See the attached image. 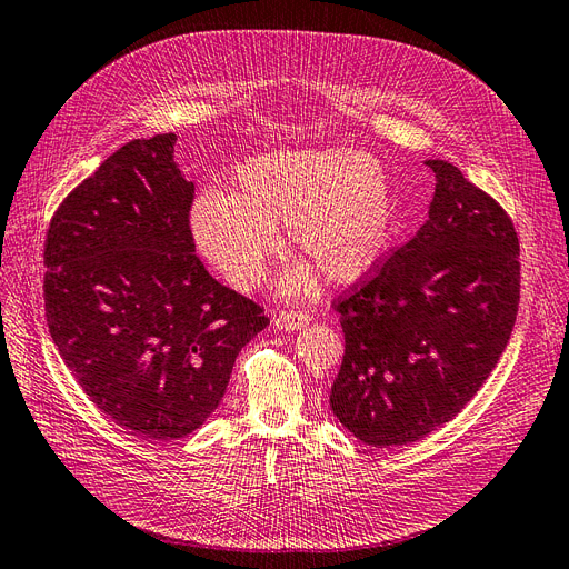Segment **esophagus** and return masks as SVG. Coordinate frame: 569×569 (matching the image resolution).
<instances>
[{"mask_svg": "<svg viewBox=\"0 0 569 569\" xmlns=\"http://www.w3.org/2000/svg\"><path fill=\"white\" fill-rule=\"evenodd\" d=\"M311 320V313L305 309H286L274 318V326L279 330H300Z\"/></svg>", "mask_w": 569, "mask_h": 569, "instance_id": "1", "label": "esophagus"}]
</instances>
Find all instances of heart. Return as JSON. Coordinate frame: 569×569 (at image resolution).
Listing matches in <instances>:
<instances>
[{
	"label": "heart",
	"mask_w": 569,
	"mask_h": 569,
	"mask_svg": "<svg viewBox=\"0 0 569 569\" xmlns=\"http://www.w3.org/2000/svg\"><path fill=\"white\" fill-rule=\"evenodd\" d=\"M320 274L351 283L377 269L392 239V197L379 160L343 151H277L243 162L234 190H209L192 207L200 251L234 288L260 283L277 251V228ZM311 267L295 264L283 286L307 290Z\"/></svg>",
	"instance_id": "obj_1"
}]
</instances>
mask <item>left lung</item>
I'll use <instances>...</instances> for the list:
<instances>
[{
  "label": "left lung",
  "mask_w": 569,
  "mask_h": 569,
  "mask_svg": "<svg viewBox=\"0 0 569 569\" xmlns=\"http://www.w3.org/2000/svg\"><path fill=\"white\" fill-rule=\"evenodd\" d=\"M430 220L332 300L343 360L330 405L377 449L435 432L498 365L521 300L518 234L488 192L443 160Z\"/></svg>",
  "instance_id": "8db88e82"
}]
</instances>
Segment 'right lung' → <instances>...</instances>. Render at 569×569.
Wrapping results in <instances>:
<instances>
[{
	"mask_svg": "<svg viewBox=\"0 0 569 569\" xmlns=\"http://www.w3.org/2000/svg\"><path fill=\"white\" fill-rule=\"evenodd\" d=\"M177 134L120 146L56 209L43 243L48 332L88 400L143 439H181L220 405L264 309L194 256V186Z\"/></svg>",
	"mask_w": 569,
	"mask_h": 569,
	"instance_id": "obj_1",
	"label": "right lung"
}]
</instances>
